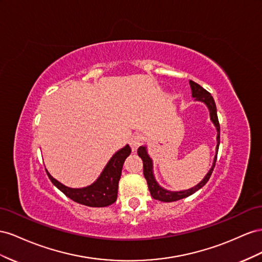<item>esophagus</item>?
I'll use <instances>...</instances> for the list:
<instances>
[{"label": "esophagus", "instance_id": "obj_1", "mask_svg": "<svg viewBox=\"0 0 262 262\" xmlns=\"http://www.w3.org/2000/svg\"><path fill=\"white\" fill-rule=\"evenodd\" d=\"M141 143H143V136H141L140 134H134L128 140V144L133 150H136V149L141 145Z\"/></svg>", "mask_w": 262, "mask_h": 262}]
</instances>
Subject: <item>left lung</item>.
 Here are the masks:
<instances>
[{"label":"left lung","instance_id":"8db88e82","mask_svg":"<svg viewBox=\"0 0 262 262\" xmlns=\"http://www.w3.org/2000/svg\"><path fill=\"white\" fill-rule=\"evenodd\" d=\"M190 85H191V89H192L193 98H195L198 101L204 102L207 105L208 110H210V113H211V119L213 121V123L215 124L216 129H217V147H216V156L214 158L213 166H212L211 170L208 171V173L205 176V178L203 179V181H201L198 185H195L192 189L185 190V191H180V192H171V191H167V190L162 189L161 186H159L158 183L156 182L154 174H152V162H151L150 157L147 155L145 147H139L138 150H137V154L144 162V176L146 178L148 189H149V191H150L152 199L159 200L161 202H174V201H178V200L188 198V196L192 195L193 193H195L198 190H200L202 186H204L207 183V181L210 180V178H211L212 172L214 170V167H215L216 159H217V152H219V147H220L221 127H220L217 111H216V105H215L214 99H213V96L211 95L210 92H207L204 88H202L200 84L195 83L194 81H190Z\"/></svg>","mask_w":262,"mask_h":262}]
</instances>
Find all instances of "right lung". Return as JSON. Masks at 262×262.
Wrapping results in <instances>:
<instances>
[{
	"label": "right lung",
	"mask_w": 262,
	"mask_h": 262,
	"mask_svg": "<svg viewBox=\"0 0 262 262\" xmlns=\"http://www.w3.org/2000/svg\"><path fill=\"white\" fill-rule=\"evenodd\" d=\"M130 155V147L126 145L112 157L102 174L92 185L83 189L67 188L60 182L55 180L47 171L50 181L60 190L66 196L79 204L91 207H104L113 204L117 199L118 181L121 179L122 169L125 159Z\"/></svg>",
	"instance_id": "right-lung-1"
}]
</instances>
